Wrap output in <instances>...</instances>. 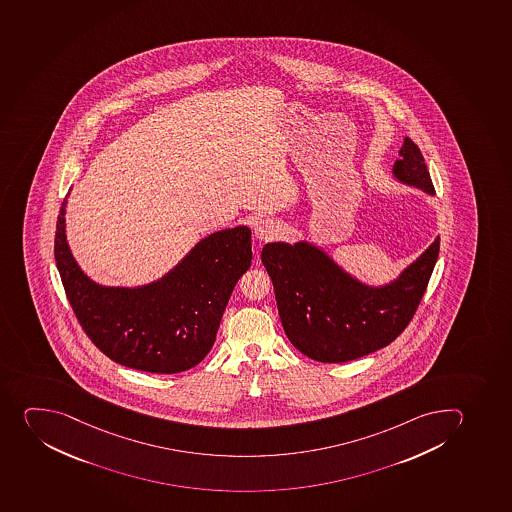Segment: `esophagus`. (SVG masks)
<instances>
[{
	"mask_svg": "<svg viewBox=\"0 0 512 512\" xmlns=\"http://www.w3.org/2000/svg\"><path fill=\"white\" fill-rule=\"evenodd\" d=\"M254 232L257 239H273V237H277L278 232H280V224H278L275 219H270V217H262V219H258V221L255 222Z\"/></svg>",
	"mask_w": 512,
	"mask_h": 512,
	"instance_id": "1",
	"label": "esophagus"
}]
</instances>
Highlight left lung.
Wrapping results in <instances>:
<instances>
[{"label": "left lung", "instance_id": "left-lung-1", "mask_svg": "<svg viewBox=\"0 0 512 512\" xmlns=\"http://www.w3.org/2000/svg\"><path fill=\"white\" fill-rule=\"evenodd\" d=\"M395 178L435 193L418 146L405 138ZM440 252V237L400 277L369 286L344 272L310 242H272L262 262L272 278L278 315L290 343L318 362H347L389 346L415 315Z\"/></svg>", "mask_w": 512, "mask_h": 512}]
</instances>
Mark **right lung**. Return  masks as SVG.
Returning a JSON list of instances; mask_svg holds the SVG:
<instances>
[{
  "mask_svg": "<svg viewBox=\"0 0 512 512\" xmlns=\"http://www.w3.org/2000/svg\"><path fill=\"white\" fill-rule=\"evenodd\" d=\"M66 204L57 217L54 257L67 300L90 341L117 364L178 374L211 351L235 283L250 267L249 227L207 235L158 282L136 288L92 282L66 239Z\"/></svg>",
  "mask_w": 512,
  "mask_h": 512,
  "instance_id": "right-lung-1",
  "label": "right lung"
}]
</instances>
